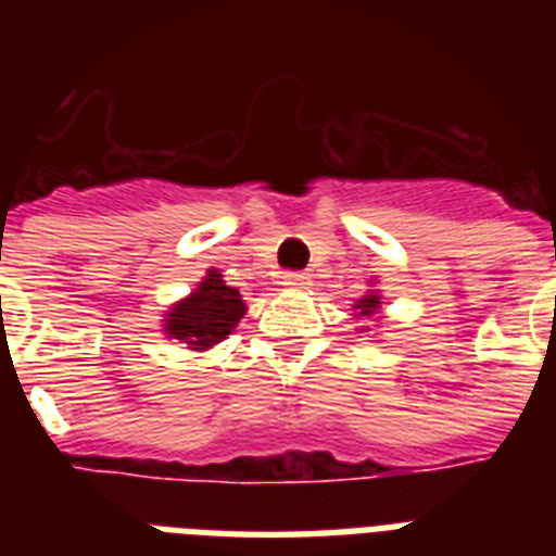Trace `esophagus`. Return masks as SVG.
I'll return each mask as SVG.
<instances>
[{"label":"esophagus","mask_w":556,"mask_h":556,"mask_svg":"<svg viewBox=\"0 0 556 556\" xmlns=\"http://www.w3.org/2000/svg\"><path fill=\"white\" fill-rule=\"evenodd\" d=\"M279 286L308 288L312 286V277H308V274H300V270H288V274H282V277H279Z\"/></svg>","instance_id":"obj_1"}]
</instances>
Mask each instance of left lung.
Returning a JSON list of instances; mask_svg holds the SVG:
<instances>
[{
    "label": "left lung",
    "instance_id": "8db88e82",
    "mask_svg": "<svg viewBox=\"0 0 556 556\" xmlns=\"http://www.w3.org/2000/svg\"><path fill=\"white\" fill-rule=\"evenodd\" d=\"M355 308H357V312H361V317H371V314H375L380 308V296L375 294V291H371V294H366L364 300H357Z\"/></svg>",
    "mask_w": 556,
    "mask_h": 556
}]
</instances>
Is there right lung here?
I'll return each mask as SVG.
<instances>
[{"label":"right lung","instance_id":"1","mask_svg":"<svg viewBox=\"0 0 556 556\" xmlns=\"http://www.w3.org/2000/svg\"><path fill=\"white\" fill-rule=\"evenodd\" d=\"M244 312L248 308H244L242 294L225 286L222 274L213 268L190 296L169 308L164 317V334L181 340L195 352H204L222 343L236 329V323L242 320Z\"/></svg>","mask_w":556,"mask_h":556}]
</instances>
